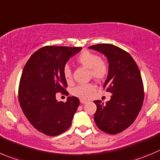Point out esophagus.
Segmentation results:
<instances>
[{
	"mask_svg": "<svg viewBox=\"0 0 160 160\" xmlns=\"http://www.w3.org/2000/svg\"><path fill=\"white\" fill-rule=\"evenodd\" d=\"M80 102L83 104H85V103H87L88 101L87 100H84V99H80Z\"/></svg>",
	"mask_w": 160,
	"mask_h": 160,
	"instance_id": "34e87169",
	"label": "esophagus"
}]
</instances>
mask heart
Masks as SVG:
<instances>
[{"mask_svg": "<svg viewBox=\"0 0 160 160\" xmlns=\"http://www.w3.org/2000/svg\"><path fill=\"white\" fill-rule=\"evenodd\" d=\"M77 62L84 68H88L90 75L96 80H103L107 77L109 72V67L107 62L100 59L98 54L88 50H83L77 58ZM64 77L67 83H71L72 80V70L68 65L64 68ZM95 91V86L92 83L80 84L72 90V94L82 99H87Z\"/></svg>", "mask_w": 160, "mask_h": 160, "instance_id": "obj_1", "label": "heart"}]
</instances>
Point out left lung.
Returning <instances> with one entry per match:
<instances>
[{
  "label": "left lung",
  "instance_id": "1",
  "mask_svg": "<svg viewBox=\"0 0 160 160\" xmlns=\"http://www.w3.org/2000/svg\"><path fill=\"white\" fill-rule=\"evenodd\" d=\"M105 55L109 72L103 88L112 94L110 100L94 101L97 110L94 120L98 128L109 134H117L129 127L144 102V86L137 63L131 55L112 44L88 47Z\"/></svg>",
  "mask_w": 160,
  "mask_h": 160
}]
</instances>
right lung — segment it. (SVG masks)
<instances>
[{
    "instance_id": "1",
    "label": "right lung",
    "mask_w": 160,
    "mask_h": 160,
    "mask_svg": "<svg viewBox=\"0 0 160 160\" xmlns=\"http://www.w3.org/2000/svg\"><path fill=\"white\" fill-rule=\"evenodd\" d=\"M82 47L46 46L33 53L23 68L19 86V102L34 128L47 136L66 131L80 105L79 98L58 102L56 93L67 87L63 70L70 58Z\"/></svg>"
}]
</instances>
